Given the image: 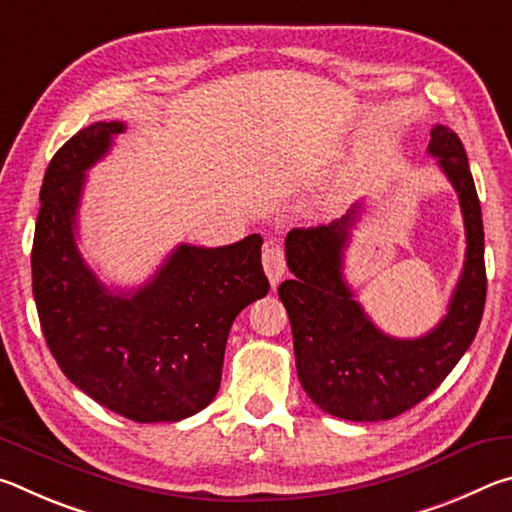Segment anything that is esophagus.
<instances>
[{"instance_id": "34e87169", "label": "esophagus", "mask_w": 512, "mask_h": 512, "mask_svg": "<svg viewBox=\"0 0 512 512\" xmlns=\"http://www.w3.org/2000/svg\"><path fill=\"white\" fill-rule=\"evenodd\" d=\"M264 271L271 280V287L282 280L284 273H287V257H284V250L275 244V241H268L264 248Z\"/></svg>"}]
</instances>
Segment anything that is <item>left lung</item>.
Segmentation results:
<instances>
[{
	"label": "left lung",
	"instance_id": "obj_1",
	"mask_svg": "<svg viewBox=\"0 0 512 512\" xmlns=\"http://www.w3.org/2000/svg\"><path fill=\"white\" fill-rule=\"evenodd\" d=\"M429 155L456 189L465 223V264L447 316L420 339L381 332L354 300L343 277L357 203L343 219L287 235V266L296 275L280 284L293 332L298 379L329 415L352 422L391 420L436 391L470 348L485 305L481 203L461 140L447 126L431 128Z\"/></svg>",
	"mask_w": 512,
	"mask_h": 512
}]
</instances>
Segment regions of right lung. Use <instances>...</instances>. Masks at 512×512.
<instances>
[{
	"instance_id": "1",
	"label": "right lung",
	"mask_w": 512,
	"mask_h": 512,
	"mask_svg": "<svg viewBox=\"0 0 512 512\" xmlns=\"http://www.w3.org/2000/svg\"><path fill=\"white\" fill-rule=\"evenodd\" d=\"M124 121H97L60 146L40 189L31 250L40 327L65 377L135 422H178L221 386L239 311L268 293L262 237L221 248L180 244L137 291H110L76 246L85 171Z\"/></svg>"
}]
</instances>
